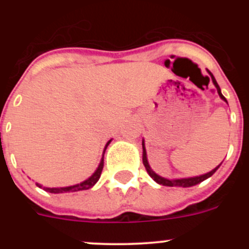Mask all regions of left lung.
<instances>
[{
    "label": "left lung",
    "instance_id": "1",
    "mask_svg": "<svg viewBox=\"0 0 249 249\" xmlns=\"http://www.w3.org/2000/svg\"><path fill=\"white\" fill-rule=\"evenodd\" d=\"M208 73L211 74V78H212V82H213V84L215 85V88H217V91H218V94H219V96L222 97V99L224 100L225 102H228L227 99H225V97L223 96L222 91H220V88H219V85H218V83H217V80H215V78L213 77V74L211 73L210 71H208ZM142 147H143V158H142V159H143V165H144V167H145V170H147V172L149 173V176L153 178V179L155 180V182L159 183V184H161V185H166V187H183V188L193 187V185L199 184L200 182H202V180L207 179L208 177H211V176H212L213 173L217 171L218 167H219V166H217L214 170H212V171H211V172L206 173V175H202V176H197V177L182 178V179H166V178L160 177V176H158L157 173L152 171V169H150L149 164H148V161H147V153H145L144 143H143V142H142Z\"/></svg>",
    "mask_w": 249,
    "mask_h": 249
}]
</instances>
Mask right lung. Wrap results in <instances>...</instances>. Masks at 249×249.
I'll use <instances>...</instances> for the list:
<instances>
[{"label": "right lung", "mask_w": 249, "mask_h": 249, "mask_svg": "<svg viewBox=\"0 0 249 249\" xmlns=\"http://www.w3.org/2000/svg\"><path fill=\"white\" fill-rule=\"evenodd\" d=\"M110 143V141H108L106 144V147H105V150H104V154L105 152H106V148L107 145H108ZM102 169H104V155H102V159H101V162H100L99 167H97V170L95 171L94 175L91 176L90 178H88L87 180H84V182H82L80 184H76V185H72V187H65V188H46L44 187L43 189L46 190V192H49V193H54V194H60V193H70V192H79V190H87V189H90L91 187H94L95 183L99 180L100 176H101V172H102ZM39 188H42V185L37 184Z\"/></svg>", "instance_id": "1"}]
</instances>
